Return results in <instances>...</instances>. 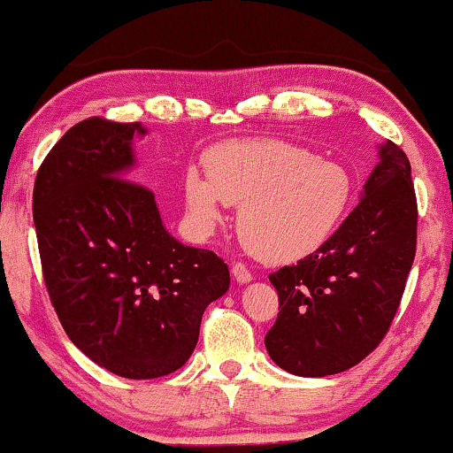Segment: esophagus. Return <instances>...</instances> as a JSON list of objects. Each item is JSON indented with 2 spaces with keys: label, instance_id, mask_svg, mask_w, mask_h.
<instances>
[{
  "label": "esophagus",
  "instance_id": "1",
  "mask_svg": "<svg viewBox=\"0 0 453 453\" xmlns=\"http://www.w3.org/2000/svg\"><path fill=\"white\" fill-rule=\"evenodd\" d=\"M233 278L239 281V284H249V281L253 280V273L247 270L245 264H241V261H237V264L233 265Z\"/></svg>",
  "mask_w": 453,
  "mask_h": 453
}]
</instances>
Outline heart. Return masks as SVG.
<instances>
[{"instance_id":"1","label":"heart","mask_w":453,"mask_h":453,"mask_svg":"<svg viewBox=\"0 0 453 453\" xmlns=\"http://www.w3.org/2000/svg\"><path fill=\"white\" fill-rule=\"evenodd\" d=\"M183 175L188 212L198 231L222 220V202L239 206L237 231L264 261H294L325 245L353 200L351 173L341 163L275 139L226 141Z\"/></svg>"}]
</instances>
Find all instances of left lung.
I'll list each match as a JSON object with an SVG mask.
<instances>
[{"label": "left lung", "mask_w": 453, "mask_h": 453, "mask_svg": "<svg viewBox=\"0 0 453 453\" xmlns=\"http://www.w3.org/2000/svg\"><path fill=\"white\" fill-rule=\"evenodd\" d=\"M364 198L329 241L270 273L280 312L270 357L304 378L331 376L368 357L401 306L417 251V196L404 150L386 141Z\"/></svg>", "instance_id": "left-lung-1"}]
</instances>
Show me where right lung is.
<instances>
[{
    "label": "right lung",
    "instance_id": "1",
    "mask_svg": "<svg viewBox=\"0 0 453 453\" xmlns=\"http://www.w3.org/2000/svg\"><path fill=\"white\" fill-rule=\"evenodd\" d=\"M141 122L94 116L38 167L32 212L44 286L65 333L116 376L149 380L192 356L202 314L228 290V265L165 231L155 194L134 178Z\"/></svg>",
    "mask_w": 453,
    "mask_h": 453
}]
</instances>
